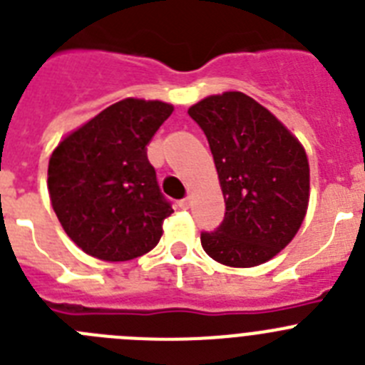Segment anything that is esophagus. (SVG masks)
Returning a JSON list of instances; mask_svg holds the SVG:
<instances>
[{
    "instance_id": "1",
    "label": "esophagus",
    "mask_w": 365,
    "mask_h": 365,
    "mask_svg": "<svg viewBox=\"0 0 365 365\" xmlns=\"http://www.w3.org/2000/svg\"><path fill=\"white\" fill-rule=\"evenodd\" d=\"M189 205H190L189 196H187V198H183V200H180V207H182V209H189Z\"/></svg>"
}]
</instances>
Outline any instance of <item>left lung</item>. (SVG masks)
I'll use <instances>...</instances> for the list:
<instances>
[{"label":"left lung","instance_id":"8db88e82","mask_svg":"<svg viewBox=\"0 0 365 365\" xmlns=\"http://www.w3.org/2000/svg\"><path fill=\"white\" fill-rule=\"evenodd\" d=\"M211 147L225 200L202 247L229 267L271 260L294 238L309 202L304 147L258 101L242 93L209 96L189 109Z\"/></svg>","mask_w":365,"mask_h":365}]
</instances>
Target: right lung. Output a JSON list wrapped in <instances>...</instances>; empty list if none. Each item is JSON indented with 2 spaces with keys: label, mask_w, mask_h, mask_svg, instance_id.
Returning a JSON list of instances; mask_svg holds the SVG:
<instances>
[{
  "label": "right lung",
  "mask_w": 365,
  "mask_h": 365,
  "mask_svg": "<svg viewBox=\"0 0 365 365\" xmlns=\"http://www.w3.org/2000/svg\"><path fill=\"white\" fill-rule=\"evenodd\" d=\"M173 105L127 98L67 136L48 162V195L68 238L87 255L125 262L162 238L173 205L147 145Z\"/></svg>",
  "instance_id": "right-lung-1"
}]
</instances>
